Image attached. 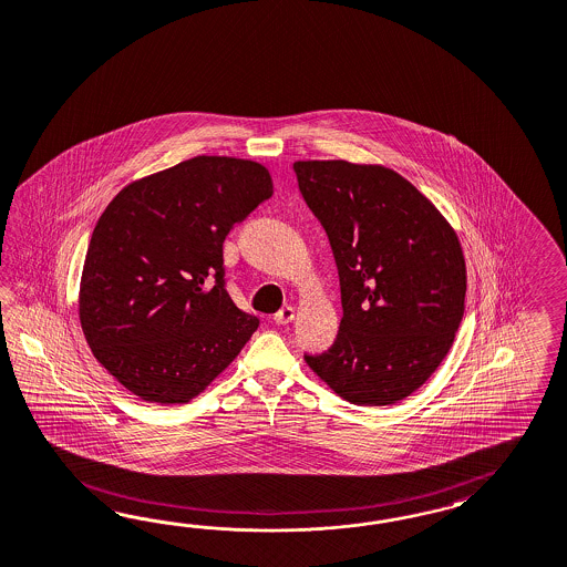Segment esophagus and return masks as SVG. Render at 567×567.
I'll list each match as a JSON object with an SVG mask.
<instances>
[{
    "mask_svg": "<svg viewBox=\"0 0 567 567\" xmlns=\"http://www.w3.org/2000/svg\"><path fill=\"white\" fill-rule=\"evenodd\" d=\"M292 320H295V309L291 306H287V308L280 309L278 313L275 316V322L278 327H285V324H291Z\"/></svg>",
    "mask_w": 567,
    "mask_h": 567,
    "instance_id": "obj_1",
    "label": "esophagus"
}]
</instances>
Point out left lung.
I'll use <instances>...</instances> for the list:
<instances>
[{"instance_id": "left-lung-1", "label": "left lung", "mask_w": 567, "mask_h": 567, "mask_svg": "<svg viewBox=\"0 0 567 567\" xmlns=\"http://www.w3.org/2000/svg\"><path fill=\"white\" fill-rule=\"evenodd\" d=\"M309 209L327 230L341 280L334 344L306 355L355 405H391L429 380L464 318V249L439 207L382 164L299 159Z\"/></svg>"}]
</instances>
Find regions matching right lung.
Listing matches in <instances>:
<instances>
[{"instance_id":"right-lung-1","label":"right lung","mask_w":567,"mask_h":567,"mask_svg":"<svg viewBox=\"0 0 567 567\" xmlns=\"http://www.w3.org/2000/svg\"><path fill=\"white\" fill-rule=\"evenodd\" d=\"M272 193L264 164L197 155L133 181L103 209L79 320L126 391L147 403H189L239 355L259 320L224 289L223 243Z\"/></svg>"}]
</instances>
